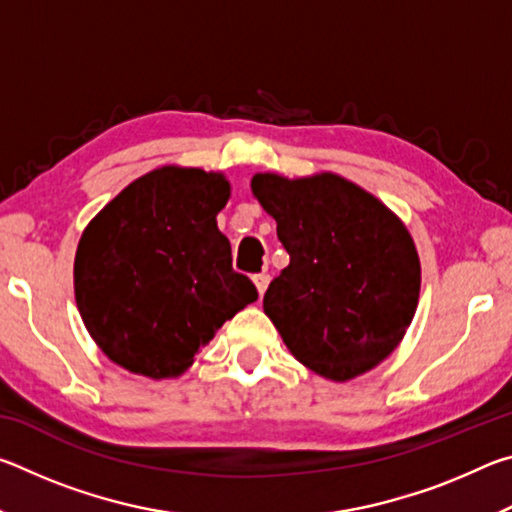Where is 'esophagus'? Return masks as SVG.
I'll use <instances>...</instances> for the list:
<instances>
[{"instance_id": "1", "label": "esophagus", "mask_w": 512, "mask_h": 512, "mask_svg": "<svg viewBox=\"0 0 512 512\" xmlns=\"http://www.w3.org/2000/svg\"><path fill=\"white\" fill-rule=\"evenodd\" d=\"M253 282H255L259 296H264V291H266V287H268V282H271V277H268L266 273H259V275L253 277Z\"/></svg>"}]
</instances>
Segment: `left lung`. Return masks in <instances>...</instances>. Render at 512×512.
Masks as SVG:
<instances>
[{
  "label": "left lung",
  "instance_id": "1",
  "mask_svg": "<svg viewBox=\"0 0 512 512\" xmlns=\"http://www.w3.org/2000/svg\"><path fill=\"white\" fill-rule=\"evenodd\" d=\"M250 187L291 257L264 293L284 345L334 381L375 368L404 339L420 298V259L406 225L336 173H255Z\"/></svg>",
  "mask_w": 512,
  "mask_h": 512
}]
</instances>
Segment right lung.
Instances as JSON below:
<instances>
[{
  "label": "right lung",
  "mask_w": 512,
  "mask_h": 512,
  "mask_svg": "<svg viewBox=\"0 0 512 512\" xmlns=\"http://www.w3.org/2000/svg\"><path fill=\"white\" fill-rule=\"evenodd\" d=\"M228 198L223 173L169 164L121 189L83 230L76 305L117 366L151 379L183 375L216 329L257 300L216 228Z\"/></svg>",
  "instance_id": "right-lung-1"
}]
</instances>
